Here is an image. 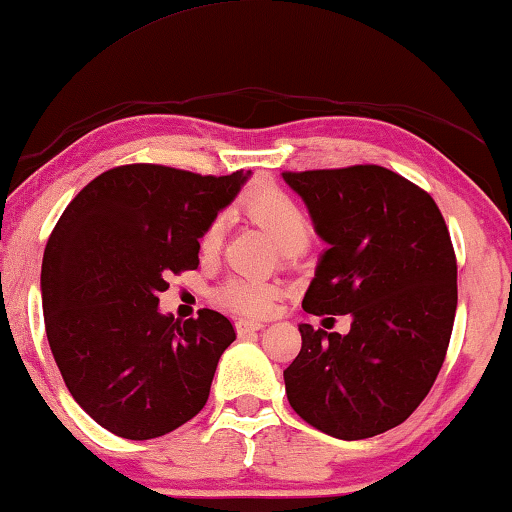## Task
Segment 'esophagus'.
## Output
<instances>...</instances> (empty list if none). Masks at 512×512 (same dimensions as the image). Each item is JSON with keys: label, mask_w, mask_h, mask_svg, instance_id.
<instances>
[{"label": "esophagus", "mask_w": 512, "mask_h": 512, "mask_svg": "<svg viewBox=\"0 0 512 512\" xmlns=\"http://www.w3.org/2000/svg\"><path fill=\"white\" fill-rule=\"evenodd\" d=\"M262 329H264V324L255 322V319H239V322H236V333L239 335H248V333H255Z\"/></svg>", "instance_id": "1"}]
</instances>
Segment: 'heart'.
Returning a JSON list of instances; mask_svg holds the SVG:
<instances>
[{"instance_id":"heart-1","label":"heart","mask_w":512,"mask_h":512,"mask_svg":"<svg viewBox=\"0 0 512 512\" xmlns=\"http://www.w3.org/2000/svg\"><path fill=\"white\" fill-rule=\"evenodd\" d=\"M246 209L271 234V239L280 248L292 246V243H303V246L308 243L312 232L308 213L285 190L271 186L259 188L246 200ZM223 227V218L218 216L204 230L200 239V248L204 255H213L220 248ZM213 299L223 305V308L241 312V315H264V312H269L273 303V287L253 278H232L216 289Z\"/></svg>"}]
</instances>
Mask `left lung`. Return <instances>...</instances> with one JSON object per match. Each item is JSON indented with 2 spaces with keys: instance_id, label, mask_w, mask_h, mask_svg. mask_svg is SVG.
<instances>
[{
  "instance_id": "obj_1",
  "label": "left lung",
  "mask_w": 512,
  "mask_h": 512,
  "mask_svg": "<svg viewBox=\"0 0 512 512\" xmlns=\"http://www.w3.org/2000/svg\"><path fill=\"white\" fill-rule=\"evenodd\" d=\"M329 243L303 296L310 315H352L347 335L299 324L285 391L305 423L368 439L414 414L444 365L457 262L430 195L379 165L282 172Z\"/></svg>"
}]
</instances>
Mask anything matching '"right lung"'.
I'll return each mask as SVG.
<instances>
[{
	"instance_id": "obj_1",
	"label": "right lung",
	"mask_w": 512,
	"mask_h": 512,
	"mask_svg": "<svg viewBox=\"0 0 512 512\" xmlns=\"http://www.w3.org/2000/svg\"><path fill=\"white\" fill-rule=\"evenodd\" d=\"M248 174L112 167L50 234L41 296L52 356L73 400L117 437H163L209 400L234 326L209 308L186 322L160 315L158 294L170 273L197 269L204 230Z\"/></svg>"
}]
</instances>
